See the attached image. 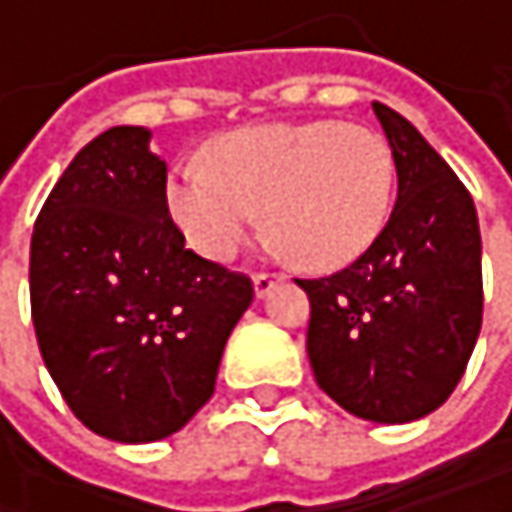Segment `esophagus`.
<instances>
[{
	"label": "esophagus",
	"instance_id": "obj_1",
	"mask_svg": "<svg viewBox=\"0 0 512 512\" xmlns=\"http://www.w3.org/2000/svg\"><path fill=\"white\" fill-rule=\"evenodd\" d=\"M281 278H284L281 272H255V275H252V281H255V293L257 296H266V293L272 290V284H275V281H281Z\"/></svg>",
	"mask_w": 512,
	"mask_h": 512
}]
</instances>
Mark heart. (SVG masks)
<instances>
[{
    "label": "heart",
    "instance_id": "b5f03b06",
    "mask_svg": "<svg viewBox=\"0 0 512 512\" xmlns=\"http://www.w3.org/2000/svg\"><path fill=\"white\" fill-rule=\"evenodd\" d=\"M207 164L168 171L165 204L204 257L228 260L266 207L269 234L305 266L338 269L382 231L394 159L361 124H260L219 136Z\"/></svg>",
    "mask_w": 512,
    "mask_h": 512
}]
</instances>
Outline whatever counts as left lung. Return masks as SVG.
I'll return each mask as SVG.
<instances>
[{"mask_svg":"<svg viewBox=\"0 0 512 512\" xmlns=\"http://www.w3.org/2000/svg\"><path fill=\"white\" fill-rule=\"evenodd\" d=\"M397 168V204L361 255L308 293L317 385L350 415L406 424L439 409L483 320L477 210L454 168L394 109L373 103Z\"/></svg>","mask_w":512,"mask_h":512,"instance_id":"obj_1","label":"left lung"}]
</instances>
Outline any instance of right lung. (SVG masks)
<instances>
[{
  "mask_svg": "<svg viewBox=\"0 0 512 512\" xmlns=\"http://www.w3.org/2000/svg\"><path fill=\"white\" fill-rule=\"evenodd\" d=\"M151 130L112 127L64 168L29 257L38 347L70 412L97 436L156 442L213 397L246 272L186 249Z\"/></svg>",
  "mask_w": 512,
  "mask_h": 512,
  "instance_id": "obj_1",
  "label": "right lung"
}]
</instances>
